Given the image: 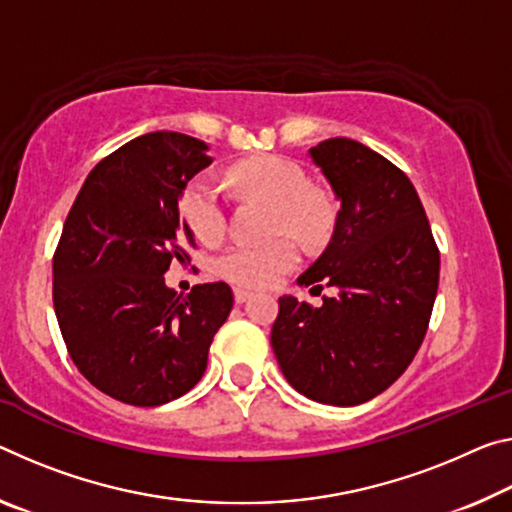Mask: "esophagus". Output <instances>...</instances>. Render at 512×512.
<instances>
[{"instance_id": "obj_1", "label": "esophagus", "mask_w": 512, "mask_h": 512, "mask_svg": "<svg viewBox=\"0 0 512 512\" xmlns=\"http://www.w3.org/2000/svg\"><path fill=\"white\" fill-rule=\"evenodd\" d=\"M250 296H253V294H250L248 289H234V300H237L239 305H241V303H246V300H248Z\"/></svg>"}]
</instances>
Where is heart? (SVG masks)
Returning <instances> with one entry per match:
<instances>
[{"label":"heart","mask_w":512,"mask_h":512,"mask_svg":"<svg viewBox=\"0 0 512 512\" xmlns=\"http://www.w3.org/2000/svg\"><path fill=\"white\" fill-rule=\"evenodd\" d=\"M227 180L246 196L269 202L271 234H280L266 243H232L216 257V273L227 282L246 289L271 287L296 269L300 250L294 234L307 246L328 237L332 207L323 193L307 186V175L294 161L278 154L243 159L227 173ZM180 214L189 230L202 241H216L225 232V198L218 184L207 175H198L184 186Z\"/></svg>","instance_id":"b5f03b06"}]
</instances>
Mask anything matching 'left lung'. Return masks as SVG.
<instances>
[{
    "instance_id": "8db88e82",
    "label": "left lung",
    "mask_w": 512,
    "mask_h": 512,
    "mask_svg": "<svg viewBox=\"0 0 512 512\" xmlns=\"http://www.w3.org/2000/svg\"><path fill=\"white\" fill-rule=\"evenodd\" d=\"M339 200L323 255L298 278L335 287L321 307L280 298L271 346L289 385L328 405H360L394 383L424 342L440 250L415 186L383 154L351 139L310 150Z\"/></svg>"
}]
</instances>
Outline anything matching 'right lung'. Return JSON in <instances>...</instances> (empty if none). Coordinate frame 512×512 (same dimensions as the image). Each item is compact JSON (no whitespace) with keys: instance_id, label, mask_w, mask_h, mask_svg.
<instances>
[{"instance_id":"add662e5","label":"right lung","mask_w":512,"mask_h":512,"mask_svg":"<svg viewBox=\"0 0 512 512\" xmlns=\"http://www.w3.org/2000/svg\"><path fill=\"white\" fill-rule=\"evenodd\" d=\"M207 143L150 132L104 157L72 202L54 250L52 298L63 342L88 383L139 408L180 399L207 369L232 310L225 282L168 289L170 262L196 248L180 196L212 164Z\"/></svg>"}]
</instances>
